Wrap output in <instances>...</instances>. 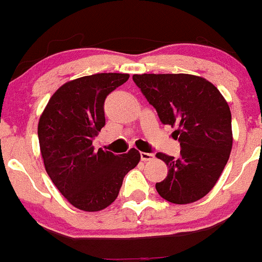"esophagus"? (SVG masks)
<instances>
[{
	"label": "esophagus",
	"instance_id": "obj_1",
	"mask_svg": "<svg viewBox=\"0 0 262 262\" xmlns=\"http://www.w3.org/2000/svg\"><path fill=\"white\" fill-rule=\"evenodd\" d=\"M155 158V155L153 153H146V152H141V160L147 162V161H150Z\"/></svg>",
	"mask_w": 262,
	"mask_h": 262
}]
</instances>
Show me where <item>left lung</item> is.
<instances>
[{
	"label": "left lung",
	"instance_id": "obj_1",
	"mask_svg": "<svg viewBox=\"0 0 262 262\" xmlns=\"http://www.w3.org/2000/svg\"><path fill=\"white\" fill-rule=\"evenodd\" d=\"M133 81L156 109L163 124L175 126L180 157H156L167 165L158 194L173 204H189L204 198L223 172L232 143V116L219 90L205 78L185 73H144Z\"/></svg>",
	"mask_w": 262,
	"mask_h": 262
}]
</instances>
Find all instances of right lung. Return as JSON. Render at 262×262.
<instances>
[{
    "label": "right lung",
    "mask_w": 262,
    "mask_h": 262,
    "mask_svg": "<svg viewBox=\"0 0 262 262\" xmlns=\"http://www.w3.org/2000/svg\"><path fill=\"white\" fill-rule=\"evenodd\" d=\"M128 78V73H96L67 82L53 94L39 119L47 173L60 194L84 212L109 207L124 176L141 160L136 148L119 156L92 146L105 125V99Z\"/></svg>",
    "instance_id": "right-lung-1"
}]
</instances>
